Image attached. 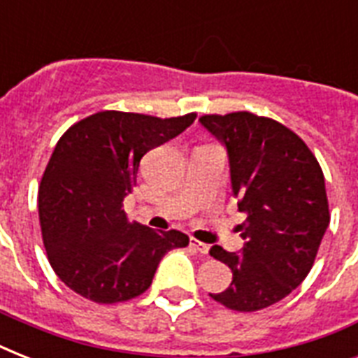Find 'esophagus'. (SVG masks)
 <instances>
[{
	"label": "esophagus",
	"mask_w": 358,
	"mask_h": 358,
	"mask_svg": "<svg viewBox=\"0 0 358 358\" xmlns=\"http://www.w3.org/2000/svg\"><path fill=\"white\" fill-rule=\"evenodd\" d=\"M189 245H191V247H193V249L196 250V252H201V255H208V252H210V247H208L206 243H202V241H199V239H195V238H191Z\"/></svg>",
	"instance_id": "1"
}]
</instances>
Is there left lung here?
I'll return each mask as SVG.
<instances>
[{
	"label": "left lung",
	"mask_w": 358,
	"mask_h": 358,
	"mask_svg": "<svg viewBox=\"0 0 358 358\" xmlns=\"http://www.w3.org/2000/svg\"><path fill=\"white\" fill-rule=\"evenodd\" d=\"M199 120L227 148L232 193L247 215L241 252L210 249L232 271L229 288L210 297L230 310H262L312 269L331 219L322 167L305 141L277 120L249 111Z\"/></svg>",
	"instance_id": "1"
}]
</instances>
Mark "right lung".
I'll use <instances>...</instances> for the list:
<instances>
[{
    "instance_id": "add662e5",
    "label": "right lung",
    "mask_w": 358,
    "mask_h": 358,
    "mask_svg": "<svg viewBox=\"0 0 358 358\" xmlns=\"http://www.w3.org/2000/svg\"><path fill=\"white\" fill-rule=\"evenodd\" d=\"M195 119L100 111L59 139L38 187V217L48 260L76 294L102 305L134 299L148 289L163 256L189 243L178 230L129 223L122 202L141 157Z\"/></svg>"
}]
</instances>
